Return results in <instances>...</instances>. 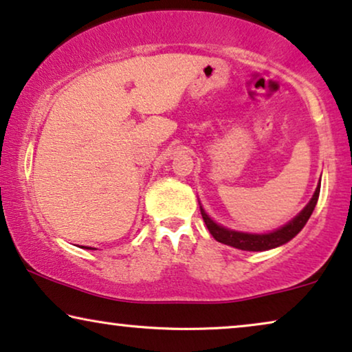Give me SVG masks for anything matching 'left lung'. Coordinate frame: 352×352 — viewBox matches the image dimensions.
I'll return each mask as SVG.
<instances>
[{
    "label": "left lung",
    "instance_id": "left-lung-1",
    "mask_svg": "<svg viewBox=\"0 0 352 352\" xmlns=\"http://www.w3.org/2000/svg\"><path fill=\"white\" fill-rule=\"evenodd\" d=\"M318 193H320V185L317 186L316 193H314L312 199L309 201V204L292 220V222L287 223L282 228H278V230L265 233V235H251V233H241L220 227V225L215 223L214 220L204 212L203 208H201V215H203L204 223L208 225L210 235H212L219 243L238 248V250L243 251H267L272 250V248L285 245V243H288L292 238L296 236L298 233L302 230V227L306 225L309 217H311L314 208H316Z\"/></svg>",
    "mask_w": 352,
    "mask_h": 352
}]
</instances>
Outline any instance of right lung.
Segmentation results:
<instances>
[{
  "label": "right lung",
  "instance_id": "obj_1",
  "mask_svg": "<svg viewBox=\"0 0 352 352\" xmlns=\"http://www.w3.org/2000/svg\"><path fill=\"white\" fill-rule=\"evenodd\" d=\"M83 248V246H82ZM87 250H91V248H87Z\"/></svg>",
  "mask_w": 352,
  "mask_h": 352
}]
</instances>
